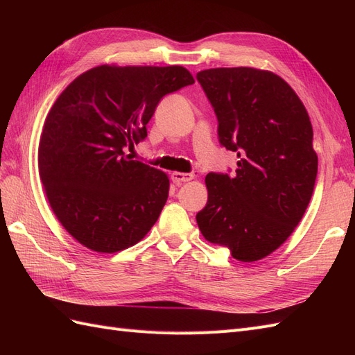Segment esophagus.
<instances>
[{"instance_id": "obj_1", "label": "esophagus", "mask_w": 355, "mask_h": 355, "mask_svg": "<svg viewBox=\"0 0 355 355\" xmlns=\"http://www.w3.org/2000/svg\"><path fill=\"white\" fill-rule=\"evenodd\" d=\"M192 179H194V175L192 173H180V171H173V173H171V180H173L176 185L185 184V182H189Z\"/></svg>"}]
</instances>
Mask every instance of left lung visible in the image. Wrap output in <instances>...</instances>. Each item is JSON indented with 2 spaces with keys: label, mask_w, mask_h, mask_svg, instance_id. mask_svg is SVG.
Instances as JSON below:
<instances>
[{
  "label": "left lung",
  "mask_w": 355,
  "mask_h": 355,
  "mask_svg": "<svg viewBox=\"0 0 355 355\" xmlns=\"http://www.w3.org/2000/svg\"><path fill=\"white\" fill-rule=\"evenodd\" d=\"M197 80L218 116L220 145L239 157L234 175L206 176L198 228L235 259L259 261L290 237L313 196V125L293 89L270 71L213 68Z\"/></svg>",
  "instance_id": "8db88e82"
}]
</instances>
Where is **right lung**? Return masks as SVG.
Here are the masks:
<instances>
[{
	"label": "right lung",
	"instance_id": "1",
	"mask_svg": "<svg viewBox=\"0 0 355 355\" xmlns=\"http://www.w3.org/2000/svg\"><path fill=\"white\" fill-rule=\"evenodd\" d=\"M194 84L184 67L101 65L75 78L46 118L38 170L72 237L99 253L141 241L168 197L164 171L124 155L146 137L166 94Z\"/></svg>",
	"mask_w": 355,
	"mask_h": 355
}]
</instances>
